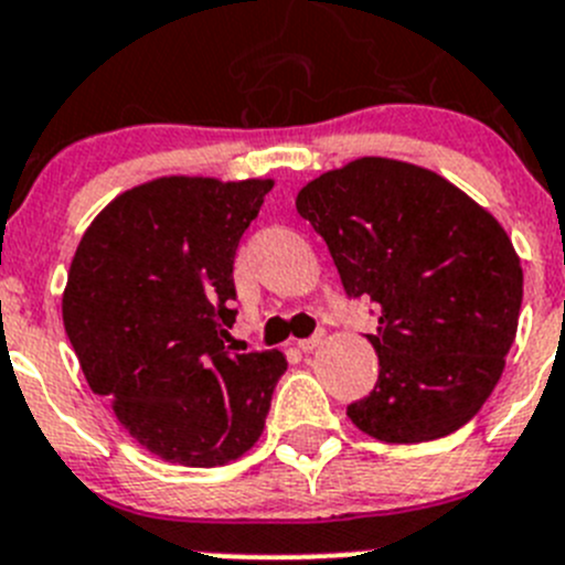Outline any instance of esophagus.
I'll return each instance as SVG.
<instances>
[{
  "mask_svg": "<svg viewBox=\"0 0 565 565\" xmlns=\"http://www.w3.org/2000/svg\"><path fill=\"white\" fill-rule=\"evenodd\" d=\"M320 344H322V333H315V337H309V339H300L298 350L300 353H311V350H317Z\"/></svg>",
  "mask_w": 565,
  "mask_h": 565,
  "instance_id": "esophagus-1",
  "label": "esophagus"
}]
</instances>
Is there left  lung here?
Segmentation results:
<instances>
[{
    "mask_svg": "<svg viewBox=\"0 0 565 565\" xmlns=\"http://www.w3.org/2000/svg\"><path fill=\"white\" fill-rule=\"evenodd\" d=\"M300 217L326 239L350 298H370L377 383L348 405L388 445L463 428L505 370L522 265L491 212L428 168L361 157L306 184Z\"/></svg>",
    "mask_w": 565,
    "mask_h": 565,
    "instance_id": "obj_1",
    "label": "left lung"
}]
</instances>
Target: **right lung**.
<instances>
[{
	"mask_svg": "<svg viewBox=\"0 0 565 565\" xmlns=\"http://www.w3.org/2000/svg\"><path fill=\"white\" fill-rule=\"evenodd\" d=\"M273 179L162 177L109 201L82 234L63 322L87 386L131 439L182 467H223L259 441L278 350L234 353V254Z\"/></svg>",
	"mask_w": 565,
	"mask_h": 565,
	"instance_id": "obj_1",
	"label": "right lung"
}]
</instances>
